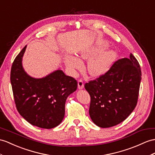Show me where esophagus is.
<instances>
[{
	"mask_svg": "<svg viewBox=\"0 0 155 155\" xmlns=\"http://www.w3.org/2000/svg\"><path fill=\"white\" fill-rule=\"evenodd\" d=\"M78 89H82L83 88H84V82H83L82 80H79L78 81Z\"/></svg>",
	"mask_w": 155,
	"mask_h": 155,
	"instance_id": "obj_1",
	"label": "esophagus"
}]
</instances>
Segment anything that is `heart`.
<instances>
[{
  "mask_svg": "<svg viewBox=\"0 0 155 155\" xmlns=\"http://www.w3.org/2000/svg\"><path fill=\"white\" fill-rule=\"evenodd\" d=\"M107 47V44H103L99 47L87 49L78 54V58L71 54H65L64 56V62L71 70H80L83 66L81 60L92 58ZM116 57L117 53L114 51H107L98 54L91 59L87 64L89 74L93 77L102 76L110 70Z\"/></svg>",
  "mask_w": 155,
  "mask_h": 155,
  "instance_id": "b5f03b06",
  "label": "heart"
}]
</instances>
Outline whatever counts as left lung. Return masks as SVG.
<instances>
[{
  "mask_svg": "<svg viewBox=\"0 0 155 155\" xmlns=\"http://www.w3.org/2000/svg\"><path fill=\"white\" fill-rule=\"evenodd\" d=\"M141 80L135 56L118 60L104 75L85 84L91 97L89 116L100 127H110L125 120L137 103Z\"/></svg>",
  "mask_w": 155,
  "mask_h": 155,
  "instance_id": "left-lung-1",
  "label": "left lung"
}]
</instances>
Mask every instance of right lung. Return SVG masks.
<instances>
[{"mask_svg":"<svg viewBox=\"0 0 155 155\" xmlns=\"http://www.w3.org/2000/svg\"><path fill=\"white\" fill-rule=\"evenodd\" d=\"M26 47L18 54L11 69L15 103L20 114L31 125L51 129L63 120L66 99L77 89L78 83L60 69L41 78L30 76L22 65Z\"/></svg>","mask_w":155,"mask_h":155,"instance_id":"1","label":"right lung"}]
</instances>
